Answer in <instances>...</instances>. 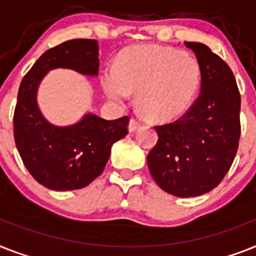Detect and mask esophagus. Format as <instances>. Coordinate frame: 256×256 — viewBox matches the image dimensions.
<instances>
[{"instance_id": "1", "label": "esophagus", "mask_w": 256, "mask_h": 256, "mask_svg": "<svg viewBox=\"0 0 256 256\" xmlns=\"http://www.w3.org/2000/svg\"><path fill=\"white\" fill-rule=\"evenodd\" d=\"M140 124H142V122L139 121V120H136V118H132V120H130V124H128V132H135V130H138V128H140Z\"/></svg>"}]
</instances>
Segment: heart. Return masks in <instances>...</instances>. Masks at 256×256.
Segmentation results:
<instances>
[{"label": "heart", "instance_id": "b5f03b06", "mask_svg": "<svg viewBox=\"0 0 256 256\" xmlns=\"http://www.w3.org/2000/svg\"><path fill=\"white\" fill-rule=\"evenodd\" d=\"M201 84L200 64L193 56L170 47L135 46L105 70L104 90L124 102L136 92V105L146 118L167 122L182 116L193 102Z\"/></svg>", "mask_w": 256, "mask_h": 256}]
</instances>
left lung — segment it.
<instances>
[{
  "label": "left lung",
  "instance_id": "obj_1",
  "mask_svg": "<svg viewBox=\"0 0 256 256\" xmlns=\"http://www.w3.org/2000/svg\"><path fill=\"white\" fill-rule=\"evenodd\" d=\"M201 68V89L184 116L155 126L158 143L147 155L154 180L178 197L210 192L229 172L240 136V94L232 70L208 46L184 42Z\"/></svg>",
  "mask_w": 256,
  "mask_h": 256
}]
</instances>
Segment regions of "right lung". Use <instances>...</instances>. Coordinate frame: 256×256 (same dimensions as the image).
<instances>
[{"label":"right lung","instance_id":"obj_1","mask_svg":"<svg viewBox=\"0 0 256 256\" xmlns=\"http://www.w3.org/2000/svg\"><path fill=\"white\" fill-rule=\"evenodd\" d=\"M54 68L97 76L98 43L72 39L47 50L22 78L14 110V140L27 171L46 188L74 190L102 174L113 143L128 135L130 118L106 121L89 113L72 126L48 124L36 104V90Z\"/></svg>","mask_w":256,"mask_h":256}]
</instances>
